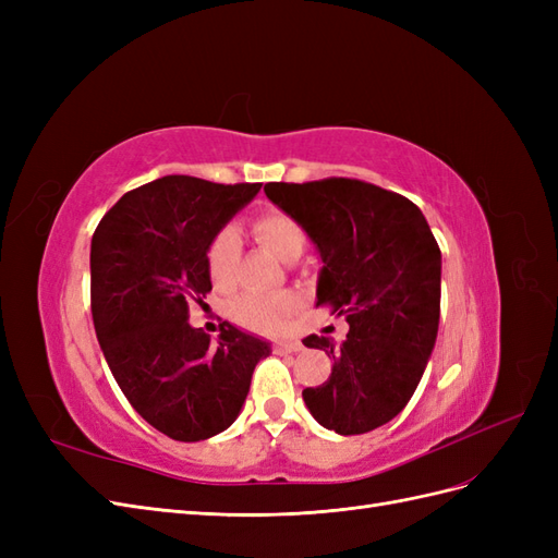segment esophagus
<instances>
[{
    "label": "esophagus",
    "mask_w": 558,
    "mask_h": 558,
    "mask_svg": "<svg viewBox=\"0 0 558 558\" xmlns=\"http://www.w3.org/2000/svg\"><path fill=\"white\" fill-rule=\"evenodd\" d=\"M272 347H275V351H279V353H295V351L302 349V344H300L298 340H281V342H275Z\"/></svg>",
    "instance_id": "esophagus-1"
}]
</instances>
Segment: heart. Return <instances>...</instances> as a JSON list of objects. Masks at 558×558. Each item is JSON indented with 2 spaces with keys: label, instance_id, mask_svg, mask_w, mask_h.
Returning <instances> with one entry per match:
<instances>
[{
  "label": "heart",
  "instance_id": "b5f03b06",
  "mask_svg": "<svg viewBox=\"0 0 558 558\" xmlns=\"http://www.w3.org/2000/svg\"><path fill=\"white\" fill-rule=\"evenodd\" d=\"M253 238L286 263H293L305 251L307 234L302 226L281 211H265L253 218ZM242 253L240 232L234 228H221L207 244L205 263L214 286L228 289L238 275ZM298 307L293 293H242L230 302V316L240 326L256 332H279Z\"/></svg>",
  "mask_w": 558,
  "mask_h": 558
}]
</instances>
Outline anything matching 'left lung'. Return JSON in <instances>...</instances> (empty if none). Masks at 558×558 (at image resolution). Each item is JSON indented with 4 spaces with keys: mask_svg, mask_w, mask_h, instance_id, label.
Instances as JSON below:
<instances>
[{
    "mask_svg": "<svg viewBox=\"0 0 558 558\" xmlns=\"http://www.w3.org/2000/svg\"><path fill=\"white\" fill-rule=\"evenodd\" d=\"M265 195L305 228L324 269L316 307L344 316L347 340L310 335L332 373L302 391L320 426L361 435L388 424L414 396L440 324L442 253L424 214L361 179L265 183Z\"/></svg>",
    "mask_w": 558,
    "mask_h": 558,
    "instance_id": "obj_1",
    "label": "left lung"
}]
</instances>
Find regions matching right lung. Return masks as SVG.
Returning a JSON list of instances; mask_svg holds the SVG:
<instances>
[{
	"mask_svg": "<svg viewBox=\"0 0 558 558\" xmlns=\"http://www.w3.org/2000/svg\"><path fill=\"white\" fill-rule=\"evenodd\" d=\"M260 183L172 174L125 193L90 244V310L99 347L128 402L179 442L226 430L269 344L226 324L218 340L189 324L211 291L209 240Z\"/></svg>",
	"mask_w": 558,
	"mask_h": 558,
	"instance_id": "right-lung-1",
	"label": "right lung"
}]
</instances>
